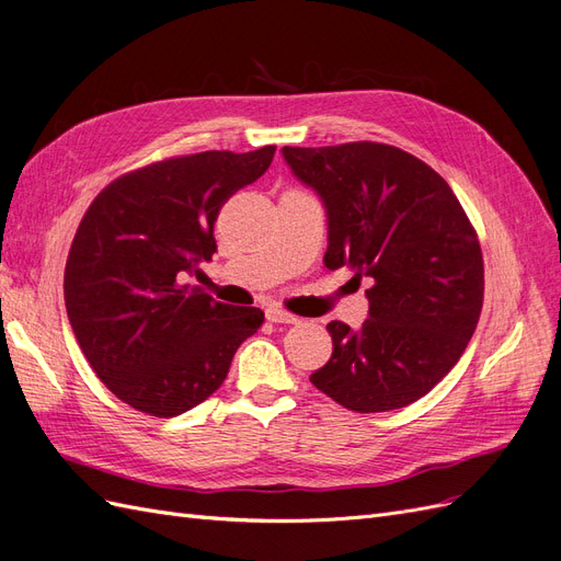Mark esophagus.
I'll list each match as a JSON object with an SVG mask.
<instances>
[{
    "label": "esophagus",
    "mask_w": 561,
    "mask_h": 561,
    "mask_svg": "<svg viewBox=\"0 0 561 561\" xmlns=\"http://www.w3.org/2000/svg\"><path fill=\"white\" fill-rule=\"evenodd\" d=\"M266 318L271 320V322H280V325H295V322L299 320L297 316H293V313H287V311H283V309H266Z\"/></svg>",
    "instance_id": "esophagus-1"
}]
</instances>
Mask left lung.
I'll return each mask as SVG.
<instances>
[{
    "label": "left lung",
    "mask_w": 561,
    "mask_h": 561,
    "mask_svg": "<svg viewBox=\"0 0 561 561\" xmlns=\"http://www.w3.org/2000/svg\"><path fill=\"white\" fill-rule=\"evenodd\" d=\"M328 213L330 271L367 280L360 330L332 320V358L311 383L346 410H400L461 358L478 328L484 262L451 186L428 163L379 142L283 147Z\"/></svg>",
    "instance_id": "8db88e82"
}]
</instances>
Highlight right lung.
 I'll return each instance as SVG.
<instances>
[{"mask_svg": "<svg viewBox=\"0 0 561 561\" xmlns=\"http://www.w3.org/2000/svg\"><path fill=\"white\" fill-rule=\"evenodd\" d=\"M274 145L149 163L89 206L65 266V307L89 365L133 410L171 419L210 398L264 311L196 285L219 208L266 173Z\"/></svg>", "mask_w": 561, "mask_h": 561, "instance_id": "right-lung-1", "label": "right lung"}]
</instances>
